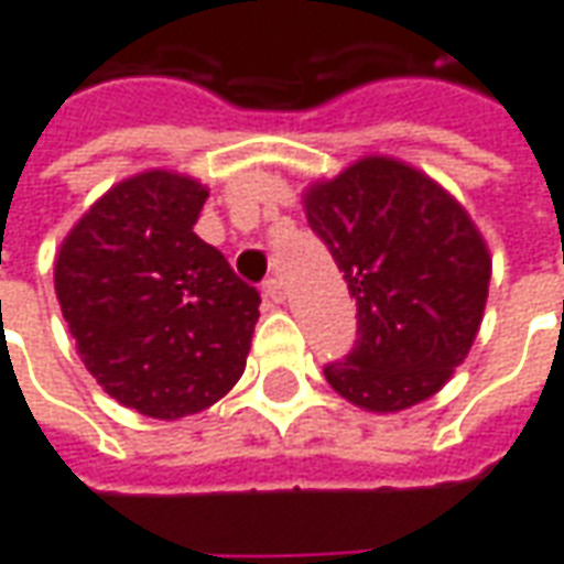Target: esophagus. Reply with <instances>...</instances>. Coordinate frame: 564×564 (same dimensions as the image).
I'll return each mask as SVG.
<instances>
[{
	"label": "esophagus",
	"instance_id": "esophagus-1",
	"mask_svg": "<svg viewBox=\"0 0 564 564\" xmlns=\"http://www.w3.org/2000/svg\"><path fill=\"white\" fill-rule=\"evenodd\" d=\"M262 295H265L269 302H274V305H281L283 299H286V293H283V283L278 281V278H269V281L262 283Z\"/></svg>",
	"mask_w": 564,
	"mask_h": 564
}]
</instances>
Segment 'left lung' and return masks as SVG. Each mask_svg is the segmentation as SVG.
<instances>
[{"mask_svg": "<svg viewBox=\"0 0 564 564\" xmlns=\"http://www.w3.org/2000/svg\"><path fill=\"white\" fill-rule=\"evenodd\" d=\"M357 299V345L323 369L366 412H403L446 388L486 311L491 253L452 192L391 155H364L302 192Z\"/></svg>", "mask_w": 564, "mask_h": 564, "instance_id": "obj_1", "label": "left lung"}]
</instances>
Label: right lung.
I'll list each match as a JSON object with an SVG mask.
<instances>
[{"instance_id":"add662e5","label":"right lung","mask_w":564,"mask_h":564,"mask_svg":"<svg viewBox=\"0 0 564 564\" xmlns=\"http://www.w3.org/2000/svg\"><path fill=\"white\" fill-rule=\"evenodd\" d=\"M207 186L133 173L94 200L54 259V293L78 357L112 400L176 421L243 376L259 293L192 231Z\"/></svg>"}]
</instances>
